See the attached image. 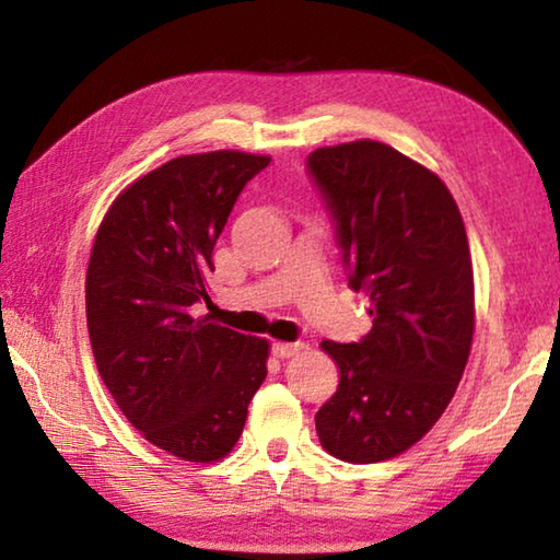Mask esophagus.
Returning a JSON list of instances; mask_svg holds the SVG:
<instances>
[{
  "instance_id": "1",
  "label": "esophagus",
  "mask_w": 560,
  "mask_h": 560,
  "mask_svg": "<svg viewBox=\"0 0 560 560\" xmlns=\"http://www.w3.org/2000/svg\"><path fill=\"white\" fill-rule=\"evenodd\" d=\"M299 350H303V343H283V340H279V343L271 346V353L277 358H291L296 355Z\"/></svg>"
}]
</instances>
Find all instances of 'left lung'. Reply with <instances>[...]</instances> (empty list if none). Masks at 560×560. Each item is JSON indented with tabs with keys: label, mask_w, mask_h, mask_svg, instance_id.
I'll use <instances>...</instances> for the list:
<instances>
[{
	"label": "left lung",
	"mask_w": 560,
	"mask_h": 560,
	"mask_svg": "<svg viewBox=\"0 0 560 560\" xmlns=\"http://www.w3.org/2000/svg\"><path fill=\"white\" fill-rule=\"evenodd\" d=\"M308 170L336 220L350 289L373 316L360 343H320L340 381L316 432L336 459L385 462L434 428L467 368L477 318L467 230L440 175L377 140L318 148Z\"/></svg>",
	"instance_id": "8db88e82"
}]
</instances>
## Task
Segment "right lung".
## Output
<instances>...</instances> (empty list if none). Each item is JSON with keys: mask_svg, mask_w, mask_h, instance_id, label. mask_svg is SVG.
<instances>
[{"mask_svg": "<svg viewBox=\"0 0 560 560\" xmlns=\"http://www.w3.org/2000/svg\"><path fill=\"white\" fill-rule=\"evenodd\" d=\"M269 163L242 150L167 160L122 189L93 242L86 318L101 381L132 428L183 462L224 459L267 377V338L189 306L210 301L214 244Z\"/></svg>", "mask_w": 560, "mask_h": 560, "instance_id": "1", "label": "right lung"}]
</instances>
